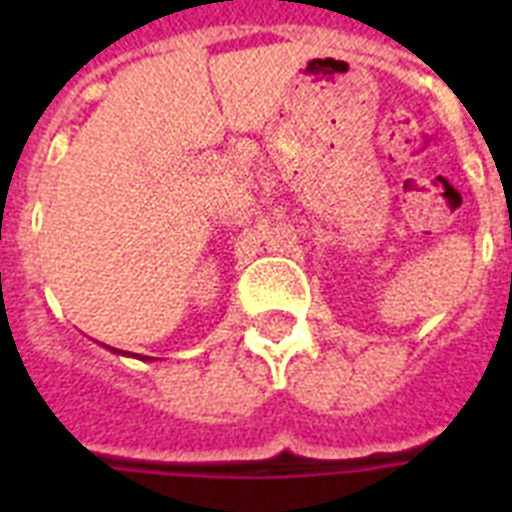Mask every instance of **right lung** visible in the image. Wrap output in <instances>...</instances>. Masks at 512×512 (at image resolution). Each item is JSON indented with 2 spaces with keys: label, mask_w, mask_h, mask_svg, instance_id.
<instances>
[{
  "label": "right lung",
  "mask_w": 512,
  "mask_h": 512,
  "mask_svg": "<svg viewBox=\"0 0 512 512\" xmlns=\"http://www.w3.org/2000/svg\"><path fill=\"white\" fill-rule=\"evenodd\" d=\"M111 350H116V348H111ZM119 353H122V350H119Z\"/></svg>",
  "instance_id": "obj_1"
}]
</instances>
